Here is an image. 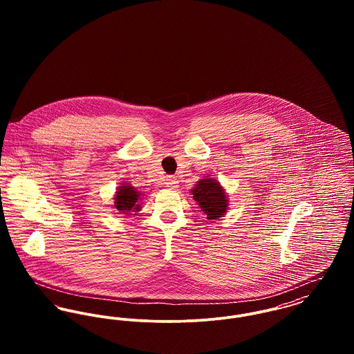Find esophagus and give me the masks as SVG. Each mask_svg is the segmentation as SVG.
<instances>
[{
    "label": "esophagus",
    "mask_w": 354,
    "mask_h": 354,
    "mask_svg": "<svg viewBox=\"0 0 354 354\" xmlns=\"http://www.w3.org/2000/svg\"><path fill=\"white\" fill-rule=\"evenodd\" d=\"M165 184H166V187L170 188V189H177V188H178V181H177L176 177H169V178H166Z\"/></svg>",
    "instance_id": "esophagus-1"
}]
</instances>
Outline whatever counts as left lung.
I'll return each instance as SVG.
<instances>
[{
    "label": "left lung",
    "mask_w": 354,
    "mask_h": 354,
    "mask_svg": "<svg viewBox=\"0 0 354 354\" xmlns=\"http://www.w3.org/2000/svg\"><path fill=\"white\" fill-rule=\"evenodd\" d=\"M191 192L199 204L201 211L207 215V219L216 221L226 214L229 205L227 195L216 180L202 178Z\"/></svg>",
    "instance_id": "8db88e82"
}]
</instances>
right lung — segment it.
<instances>
[{"label":"right lung","instance_id":"add662e5","mask_svg":"<svg viewBox=\"0 0 354 354\" xmlns=\"http://www.w3.org/2000/svg\"><path fill=\"white\" fill-rule=\"evenodd\" d=\"M142 194L128 185V184H122L121 187L117 188L115 192V198H114V207L120 214H129L131 211H139L140 209V204L139 201Z\"/></svg>","mask_w":354,"mask_h":354}]
</instances>
